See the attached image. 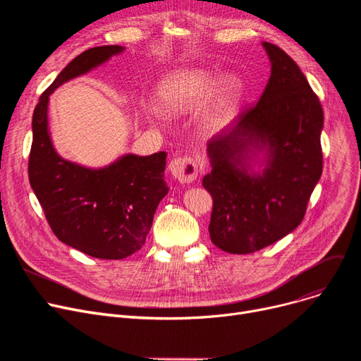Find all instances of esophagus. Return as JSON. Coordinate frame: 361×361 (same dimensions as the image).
Listing matches in <instances>:
<instances>
[{"label":"esophagus","instance_id":"esophagus-1","mask_svg":"<svg viewBox=\"0 0 361 361\" xmlns=\"http://www.w3.org/2000/svg\"><path fill=\"white\" fill-rule=\"evenodd\" d=\"M169 171L180 183H192L197 177V164L190 157L174 158L169 164Z\"/></svg>","mask_w":361,"mask_h":361}]
</instances>
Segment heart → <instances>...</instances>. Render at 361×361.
<instances>
[{"instance_id": "1", "label": "heart", "mask_w": 361, "mask_h": 361, "mask_svg": "<svg viewBox=\"0 0 361 361\" xmlns=\"http://www.w3.org/2000/svg\"><path fill=\"white\" fill-rule=\"evenodd\" d=\"M214 74L204 68H192L174 73L165 79L157 92V101L165 114H185L197 108L214 85ZM240 82L226 75L218 82L209 102L199 116V127L204 135H214L228 120V114Z\"/></svg>"}]
</instances>
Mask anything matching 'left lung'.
I'll use <instances>...</instances> for the list:
<instances>
[{
  "mask_svg": "<svg viewBox=\"0 0 361 361\" xmlns=\"http://www.w3.org/2000/svg\"><path fill=\"white\" fill-rule=\"evenodd\" d=\"M262 45L271 78L260 99L207 143L212 171L203 187L214 199L209 235L233 255L255 253L294 231L324 168L317 94L286 51ZM259 149L267 150V166L249 173Z\"/></svg>",
  "mask_w": 361,
  "mask_h": 361,
  "instance_id": "obj_1",
  "label": "left lung"
}]
</instances>
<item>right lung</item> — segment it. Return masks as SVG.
Instances as JSON below:
<instances>
[{
  "label": "right lung",
  "instance_id": "1",
  "mask_svg": "<svg viewBox=\"0 0 361 361\" xmlns=\"http://www.w3.org/2000/svg\"><path fill=\"white\" fill-rule=\"evenodd\" d=\"M124 51L120 45L90 48L59 74L41 94L33 118L29 181L52 233L92 257L118 260L142 249L159 202L168 193L166 154L124 155L90 169L56 154L48 131L49 94Z\"/></svg>",
  "mask_w": 361,
  "mask_h": 361
}]
</instances>
